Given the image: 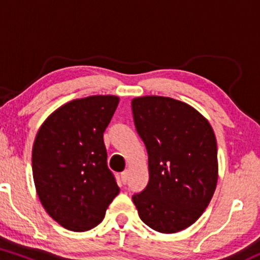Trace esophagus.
I'll return each mask as SVG.
<instances>
[{"label": "esophagus", "instance_id": "esophagus-1", "mask_svg": "<svg viewBox=\"0 0 260 260\" xmlns=\"http://www.w3.org/2000/svg\"><path fill=\"white\" fill-rule=\"evenodd\" d=\"M128 176H129V172L127 171H123L121 174V180H122V182H123V184H126L127 183V181H128Z\"/></svg>", "mask_w": 260, "mask_h": 260}]
</instances>
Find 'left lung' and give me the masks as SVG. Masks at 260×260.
Returning a JSON list of instances; mask_svg holds the SVG:
<instances>
[{
  "mask_svg": "<svg viewBox=\"0 0 260 260\" xmlns=\"http://www.w3.org/2000/svg\"><path fill=\"white\" fill-rule=\"evenodd\" d=\"M132 111L149 170L148 186L132 197L134 205L155 231H182L201 217L215 192V133L194 107L172 98H134Z\"/></svg>",
  "mask_w": 260,
  "mask_h": 260,
  "instance_id": "8db88e82",
  "label": "left lung"
}]
</instances>
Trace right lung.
Returning a JSON list of instances; mask_svg holds the SVG:
<instances>
[{
	"instance_id": "obj_1",
	"label": "right lung",
	"mask_w": 260,
	"mask_h": 260,
	"mask_svg": "<svg viewBox=\"0 0 260 260\" xmlns=\"http://www.w3.org/2000/svg\"><path fill=\"white\" fill-rule=\"evenodd\" d=\"M120 98L91 95L56 109L32 145V178L46 213L62 228L88 231L103 221L120 187L107 168L104 132Z\"/></svg>"
}]
</instances>
